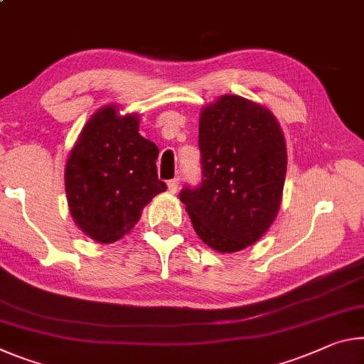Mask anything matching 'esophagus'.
Wrapping results in <instances>:
<instances>
[{
  "mask_svg": "<svg viewBox=\"0 0 364 364\" xmlns=\"http://www.w3.org/2000/svg\"><path fill=\"white\" fill-rule=\"evenodd\" d=\"M166 184H168V191L176 193L178 188H180V178H173V180H170Z\"/></svg>",
  "mask_w": 364,
  "mask_h": 364,
  "instance_id": "34e87169",
  "label": "esophagus"
}]
</instances>
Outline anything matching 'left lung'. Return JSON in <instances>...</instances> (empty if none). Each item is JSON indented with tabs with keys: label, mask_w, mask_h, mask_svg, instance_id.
<instances>
[{
	"label": "left lung",
	"mask_w": 364,
	"mask_h": 364,
	"mask_svg": "<svg viewBox=\"0 0 364 364\" xmlns=\"http://www.w3.org/2000/svg\"><path fill=\"white\" fill-rule=\"evenodd\" d=\"M203 181L184 186L181 203L207 246L245 250L261 238L280 209L287 146L269 108L240 95H222L199 117Z\"/></svg>",
	"instance_id": "1"
}]
</instances>
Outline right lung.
<instances>
[{"mask_svg":"<svg viewBox=\"0 0 364 364\" xmlns=\"http://www.w3.org/2000/svg\"><path fill=\"white\" fill-rule=\"evenodd\" d=\"M159 147L139 134V117L117 105L94 113L80 131L65 170L73 220L97 243H113L139 222L166 184L159 180Z\"/></svg>","mask_w":364,"mask_h":364,"instance_id":"obj_1","label":"right lung"}]
</instances>
